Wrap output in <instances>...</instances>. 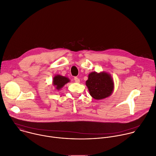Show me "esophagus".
Here are the masks:
<instances>
[{"instance_id":"1","label":"esophagus","mask_w":156,"mask_h":156,"mask_svg":"<svg viewBox=\"0 0 156 156\" xmlns=\"http://www.w3.org/2000/svg\"><path fill=\"white\" fill-rule=\"evenodd\" d=\"M74 80L76 83H79L80 82V79L77 77H74Z\"/></svg>"}]
</instances>
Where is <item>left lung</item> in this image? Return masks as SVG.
Returning a JSON list of instances; mask_svg holds the SVG:
<instances>
[{
    "label": "left lung",
    "instance_id": "obj_1",
    "mask_svg": "<svg viewBox=\"0 0 156 156\" xmlns=\"http://www.w3.org/2000/svg\"><path fill=\"white\" fill-rule=\"evenodd\" d=\"M86 85L90 95L96 100H102L109 97L114 90V82L111 76L104 71L90 73Z\"/></svg>",
    "mask_w": 156,
    "mask_h": 156
}]
</instances>
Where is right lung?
Segmentation results:
<instances>
[{"instance_id": "right-lung-1", "label": "right lung", "mask_w": 156, "mask_h": 156, "mask_svg": "<svg viewBox=\"0 0 156 156\" xmlns=\"http://www.w3.org/2000/svg\"><path fill=\"white\" fill-rule=\"evenodd\" d=\"M70 82V80L65 76L56 75L53 79V85L58 90H60L66 83Z\"/></svg>"}]
</instances>
